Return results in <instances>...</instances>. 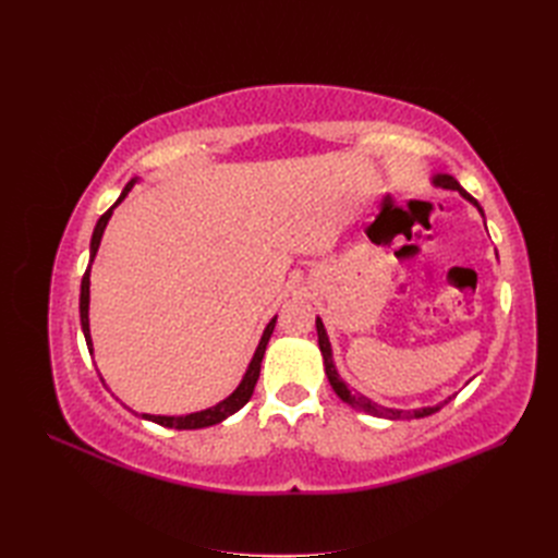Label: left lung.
I'll return each instance as SVG.
<instances>
[{"label":"left lung","instance_id":"1","mask_svg":"<svg viewBox=\"0 0 558 558\" xmlns=\"http://www.w3.org/2000/svg\"><path fill=\"white\" fill-rule=\"evenodd\" d=\"M433 183L435 185H440V189H449V191H459L470 205H475L477 209H480V214L484 216V211H482V207H480V202L472 197L470 193H465L463 189H461V183L456 181L453 177H449V174H435L433 177ZM316 332H318V349H320V353H324V365H326V375H328V381H330V386H332V391L340 396L347 404H351V408H356V410H361V412H367V414H375V416H386V418H421V416H430V414H435L437 410L442 408V404L447 402H442V404H435V408H421V410H412V412H402V410H391V408H381V404H377V402H373L369 398H365V396H361V393H356V391H351V388L340 379V375H337V369H335V363H332V349H330V342H328V335H326V328H324V320L320 318H316Z\"/></svg>","mask_w":558,"mask_h":558}]
</instances>
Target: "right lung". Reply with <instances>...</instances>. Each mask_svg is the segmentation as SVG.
I'll list each match as a JSON object with an SVG mask.
<instances>
[{"label": "right lung", "instance_id": "right-lung-1", "mask_svg": "<svg viewBox=\"0 0 558 558\" xmlns=\"http://www.w3.org/2000/svg\"><path fill=\"white\" fill-rule=\"evenodd\" d=\"M137 183V179H130L125 183V189L121 193V197L116 199V205L109 207L102 216H99V221L93 230V240H90V263L95 258V253L99 248V242H102V234H105V228L109 223V218L113 214V209L121 205V202L125 199V195L132 191V185ZM88 305H90V265L86 269V275H83L81 279V300H78V312H81V328H83V335H86V344H88V351L93 353V340H90V324H88ZM275 324H277V316L269 320L260 342L256 347V353H253V359L246 367V375L242 377L240 386L234 388V391L221 400L218 404H214V408L209 410H202V412H193V414H185V416H160V414H142L144 418L154 421V424H160L165 428H177V430H195V428H207V426H214V424H221L223 418H228L230 414H234L238 410H242L244 404L248 402V398L253 396V388H256V381L260 377V363H263V356H265V349H267V342L269 337H272V330H275ZM105 381V379H102Z\"/></svg>", "mask_w": 558, "mask_h": 558}]
</instances>
